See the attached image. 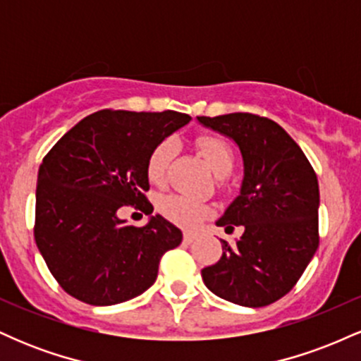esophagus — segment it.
<instances>
[{"label":"esophagus","instance_id":"34e87169","mask_svg":"<svg viewBox=\"0 0 361 361\" xmlns=\"http://www.w3.org/2000/svg\"><path fill=\"white\" fill-rule=\"evenodd\" d=\"M195 239H197V235L192 234V233H185V235H183V243L185 244H192Z\"/></svg>","mask_w":361,"mask_h":361}]
</instances>
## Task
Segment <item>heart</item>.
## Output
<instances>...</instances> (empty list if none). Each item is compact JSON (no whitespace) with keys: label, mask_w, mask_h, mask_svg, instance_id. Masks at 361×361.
<instances>
[{"label":"heart","mask_w":361,"mask_h":361,"mask_svg":"<svg viewBox=\"0 0 361 361\" xmlns=\"http://www.w3.org/2000/svg\"><path fill=\"white\" fill-rule=\"evenodd\" d=\"M197 147L215 176L224 178L229 175L234 166V154L226 140L215 137V135H202L197 139ZM173 151H175V142L171 139L163 140L152 149L146 168L147 178L152 183H161L164 180ZM157 207L168 221L183 227H197L209 214L207 205L202 204L200 200L185 197V195H166L161 198Z\"/></svg>","instance_id":"heart-1"}]
</instances>
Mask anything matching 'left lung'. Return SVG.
<instances>
[{"mask_svg":"<svg viewBox=\"0 0 361 361\" xmlns=\"http://www.w3.org/2000/svg\"><path fill=\"white\" fill-rule=\"evenodd\" d=\"M198 123L229 137L243 157L239 195L217 226L226 233L243 226L234 244L222 241V256L202 270L205 287L243 307H264L299 281L319 246L317 176L279 123L252 114L197 117Z\"/></svg>","mask_w":361,"mask_h":361,"instance_id":"1","label":"left lung"}]
</instances>
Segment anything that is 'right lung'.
<instances>
[{
    "label": "right lung",
    "instance_id": "obj_1",
    "mask_svg": "<svg viewBox=\"0 0 361 361\" xmlns=\"http://www.w3.org/2000/svg\"><path fill=\"white\" fill-rule=\"evenodd\" d=\"M192 120L186 114L100 110L57 140L39 168L35 243L54 279L91 305L140 295L157 279L159 259L183 239L152 215L147 159L157 144ZM126 204L149 215L144 228L118 217Z\"/></svg>",
    "mask_w": 361,
    "mask_h": 361
}]
</instances>
